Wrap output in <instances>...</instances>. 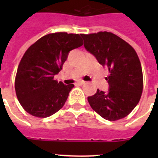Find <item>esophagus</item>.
Listing matches in <instances>:
<instances>
[{
  "label": "esophagus",
  "mask_w": 158,
  "mask_h": 158,
  "mask_svg": "<svg viewBox=\"0 0 158 158\" xmlns=\"http://www.w3.org/2000/svg\"><path fill=\"white\" fill-rule=\"evenodd\" d=\"M84 84H85V81H84V80H79V81L77 82V84H79V85H82Z\"/></svg>",
  "instance_id": "esophagus-1"
}]
</instances>
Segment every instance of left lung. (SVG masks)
<instances>
[{
	"label": "left lung",
	"mask_w": 158,
	"mask_h": 158,
	"mask_svg": "<svg viewBox=\"0 0 158 158\" xmlns=\"http://www.w3.org/2000/svg\"><path fill=\"white\" fill-rule=\"evenodd\" d=\"M84 48L94 55L102 65L107 66L106 79L109 91L97 90L88 97L91 107L105 120L114 121L127 116L140 100L143 78L135 50L122 38L110 32L81 34Z\"/></svg>",
	"instance_id": "obj_1"
}]
</instances>
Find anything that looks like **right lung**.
Here are the masks:
<instances>
[{
    "instance_id": "obj_1",
    "label": "right lung",
    "mask_w": 158,
    "mask_h": 158,
    "mask_svg": "<svg viewBox=\"0 0 158 158\" xmlns=\"http://www.w3.org/2000/svg\"><path fill=\"white\" fill-rule=\"evenodd\" d=\"M81 34L49 33L31 45L19 64L15 89L22 107L39 118L51 116L63 107L74 84L54 79L68 54L83 45Z\"/></svg>"
}]
</instances>
